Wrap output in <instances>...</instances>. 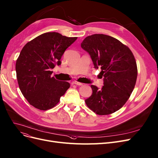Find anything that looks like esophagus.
Instances as JSON below:
<instances>
[{"instance_id": "obj_1", "label": "esophagus", "mask_w": 158, "mask_h": 158, "mask_svg": "<svg viewBox=\"0 0 158 158\" xmlns=\"http://www.w3.org/2000/svg\"><path fill=\"white\" fill-rule=\"evenodd\" d=\"M73 84H75V85H82L83 84L81 83V82H78V81H74L73 82Z\"/></svg>"}]
</instances>
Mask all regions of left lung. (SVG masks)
I'll return each instance as SVG.
<instances>
[{
    "instance_id": "8db88e82",
    "label": "left lung",
    "mask_w": 158,
    "mask_h": 158,
    "mask_svg": "<svg viewBox=\"0 0 158 158\" xmlns=\"http://www.w3.org/2000/svg\"><path fill=\"white\" fill-rule=\"evenodd\" d=\"M81 47L88 52L104 79L101 89L91 85L86 105L98 115L112 114L126 104L135 88L137 67L131 50L115 38L95 34L87 36Z\"/></svg>"
}]
</instances>
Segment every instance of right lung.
<instances>
[{"label":"right lung","mask_w":158,"mask_h":158,"mask_svg":"<svg viewBox=\"0 0 158 158\" xmlns=\"http://www.w3.org/2000/svg\"><path fill=\"white\" fill-rule=\"evenodd\" d=\"M77 39L50 32L24 46L16 61V77L21 93L31 105L41 110L50 109L70 88L67 81L52 77L51 70L61 64L64 51Z\"/></svg>","instance_id":"1"}]
</instances>
